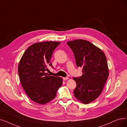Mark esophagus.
<instances>
[{"mask_svg":"<svg viewBox=\"0 0 127 127\" xmlns=\"http://www.w3.org/2000/svg\"><path fill=\"white\" fill-rule=\"evenodd\" d=\"M68 79H69V78H68V77H64V78H63V80L64 81H66V80H67Z\"/></svg>","mask_w":127,"mask_h":127,"instance_id":"esophagus-1","label":"esophagus"}]
</instances>
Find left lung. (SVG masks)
I'll return each mask as SVG.
<instances>
[{
	"label": "left lung",
	"instance_id": "1",
	"mask_svg": "<svg viewBox=\"0 0 127 127\" xmlns=\"http://www.w3.org/2000/svg\"><path fill=\"white\" fill-rule=\"evenodd\" d=\"M73 52L76 64L82 68L80 78H73L77 83L75 97L88 104L97 98L102 92L109 75L106 57L99 48L88 40L75 39L67 43Z\"/></svg>",
	"mask_w": 127,
	"mask_h": 127
}]
</instances>
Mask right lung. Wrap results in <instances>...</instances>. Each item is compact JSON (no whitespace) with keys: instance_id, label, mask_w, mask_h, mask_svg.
Masks as SVG:
<instances>
[{"instance_id":"obj_1","label":"right lung","mask_w":127,"mask_h":127,"mask_svg":"<svg viewBox=\"0 0 127 127\" xmlns=\"http://www.w3.org/2000/svg\"><path fill=\"white\" fill-rule=\"evenodd\" d=\"M59 42H44L32 44L25 50L18 64V73L22 88L33 102L46 104L56 95L63 84L61 77L46 72L54 50Z\"/></svg>"}]
</instances>
